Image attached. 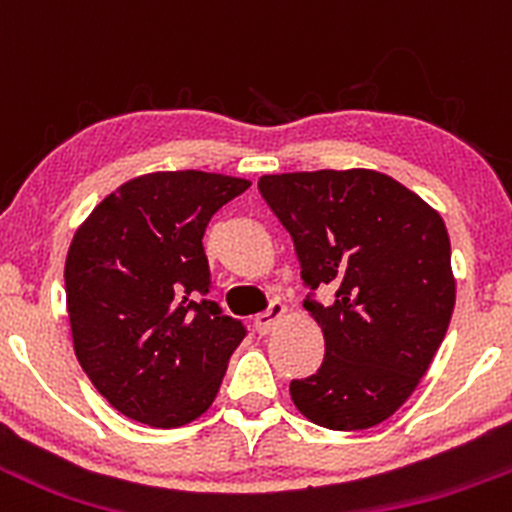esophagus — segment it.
Wrapping results in <instances>:
<instances>
[{
  "label": "esophagus",
  "instance_id": "1",
  "mask_svg": "<svg viewBox=\"0 0 512 512\" xmlns=\"http://www.w3.org/2000/svg\"><path fill=\"white\" fill-rule=\"evenodd\" d=\"M283 316H286V306L278 301H273L271 306L266 308L263 313H258V316L254 318L256 323V331L261 333V336H266V333H271L273 328H276L278 321H283Z\"/></svg>",
  "mask_w": 512,
  "mask_h": 512
}]
</instances>
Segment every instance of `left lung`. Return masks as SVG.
I'll list each match as a JSON object with an SVG mask.
<instances>
[{
  "instance_id": "1",
  "label": "left lung",
  "mask_w": 512,
  "mask_h": 512,
  "mask_svg": "<svg viewBox=\"0 0 512 512\" xmlns=\"http://www.w3.org/2000/svg\"><path fill=\"white\" fill-rule=\"evenodd\" d=\"M258 191L296 246L326 358L291 381L311 423L373 428L411 398L443 343L455 306L450 239L433 206L373 169L266 174Z\"/></svg>"
}]
</instances>
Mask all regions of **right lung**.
Listing matches in <instances>:
<instances>
[{"label":"right lung","mask_w":512,"mask_h":512,"mask_svg":"<svg viewBox=\"0 0 512 512\" xmlns=\"http://www.w3.org/2000/svg\"><path fill=\"white\" fill-rule=\"evenodd\" d=\"M251 181L209 171L136 176L94 206L64 266L74 353L96 391L151 428L204 416L246 336L209 293L204 231Z\"/></svg>","instance_id":"right-lung-1"}]
</instances>
